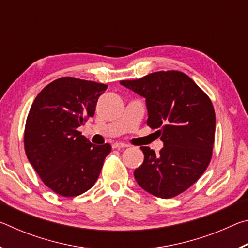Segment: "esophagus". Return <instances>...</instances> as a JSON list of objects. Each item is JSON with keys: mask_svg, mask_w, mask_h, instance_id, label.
Segmentation results:
<instances>
[{"mask_svg": "<svg viewBox=\"0 0 248 248\" xmlns=\"http://www.w3.org/2000/svg\"><path fill=\"white\" fill-rule=\"evenodd\" d=\"M128 144L127 143H123V142H115L114 144H112V148L114 149H123V148H128Z\"/></svg>", "mask_w": 248, "mask_h": 248, "instance_id": "1", "label": "esophagus"}]
</instances>
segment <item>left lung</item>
I'll return each instance as SVG.
<instances>
[{
	"instance_id": "8db88e82",
	"label": "left lung",
	"mask_w": 248,
	"mask_h": 248,
	"mask_svg": "<svg viewBox=\"0 0 248 248\" xmlns=\"http://www.w3.org/2000/svg\"><path fill=\"white\" fill-rule=\"evenodd\" d=\"M121 85L143 96L148 124L164 143L159 154L141 146L143 164L134 170L140 187L158 198L178 196L204 173L212 157L216 112L211 99L179 71H159Z\"/></svg>"
}]
</instances>
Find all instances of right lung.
Returning a JSON list of instances; mask_svg holds the SVG:
<instances>
[{"label":"right lung","mask_w":248,"mask_h":248,"mask_svg":"<svg viewBox=\"0 0 248 248\" xmlns=\"http://www.w3.org/2000/svg\"><path fill=\"white\" fill-rule=\"evenodd\" d=\"M108 85L60 78L37 95L27 116L24 146L28 161L50 189L63 197L94 186L111 145H94L78 127L93 117Z\"/></svg>","instance_id":"1"}]
</instances>
